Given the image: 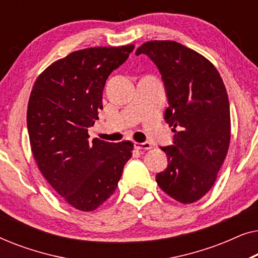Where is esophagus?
<instances>
[{
    "label": "esophagus",
    "mask_w": 258,
    "mask_h": 258,
    "mask_svg": "<svg viewBox=\"0 0 258 258\" xmlns=\"http://www.w3.org/2000/svg\"><path fill=\"white\" fill-rule=\"evenodd\" d=\"M135 148H136V149H140V150L141 149L149 150V149H151V148H153V146H151L149 142H142V143L135 142Z\"/></svg>",
    "instance_id": "34e87169"
}]
</instances>
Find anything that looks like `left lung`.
Wrapping results in <instances>:
<instances>
[{
	"instance_id": "obj_1",
	"label": "left lung",
	"mask_w": 258,
	"mask_h": 258,
	"mask_svg": "<svg viewBox=\"0 0 258 258\" xmlns=\"http://www.w3.org/2000/svg\"><path fill=\"white\" fill-rule=\"evenodd\" d=\"M160 70L169 107L164 119L174 142L161 147L168 168L156 175L165 194L189 204L217 178L230 143V107L220 73L209 59L175 41H149L137 48Z\"/></svg>"
}]
</instances>
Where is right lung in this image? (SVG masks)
<instances>
[{
	"label": "right lung",
	"instance_id": "add662e5",
	"mask_svg": "<svg viewBox=\"0 0 258 258\" xmlns=\"http://www.w3.org/2000/svg\"><path fill=\"white\" fill-rule=\"evenodd\" d=\"M134 48L74 51L51 63L31 90L27 125L34 158L49 184L77 210L101 207L115 192L132 157L130 141H89L88 128L103 108L105 81Z\"/></svg>",
	"mask_w": 258,
	"mask_h": 258
}]
</instances>
